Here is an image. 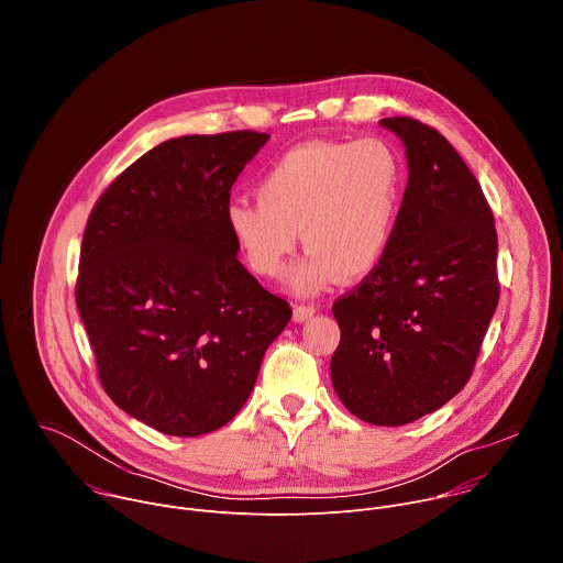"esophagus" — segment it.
<instances>
[{
  "label": "esophagus",
  "mask_w": 563,
  "mask_h": 563,
  "mask_svg": "<svg viewBox=\"0 0 563 563\" xmlns=\"http://www.w3.org/2000/svg\"><path fill=\"white\" fill-rule=\"evenodd\" d=\"M316 313V307L313 305H305V302H300V305H296L294 307V320H298V323H302V320H307V318H311Z\"/></svg>",
  "instance_id": "esophagus-1"
}]
</instances>
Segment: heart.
<instances>
[{
	"mask_svg": "<svg viewBox=\"0 0 563 563\" xmlns=\"http://www.w3.org/2000/svg\"><path fill=\"white\" fill-rule=\"evenodd\" d=\"M256 196L227 205L231 238L256 276L278 278L300 231L309 254L291 267L289 285L311 296L336 278L361 280L383 263L404 209L406 169L378 137L316 140L278 155Z\"/></svg>",
	"mask_w": 563,
	"mask_h": 563,
	"instance_id": "obj_1",
	"label": "heart"
}]
</instances>
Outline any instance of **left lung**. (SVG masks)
<instances>
[{
    "label": "left lung",
    "instance_id": "obj_1",
    "mask_svg": "<svg viewBox=\"0 0 563 563\" xmlns=\"http://www.w3.org/2000/svg\"><path fill=\"white\" fill-rule=\"evenodd\" d=\"M410 178L383 263L332 305V385L374 426H406L463 389L499 302L497 229L456 148L415 118H383Z\"/></svg>",
    "mask_w": 563,
    "mask_h": 563
}]
</instances>
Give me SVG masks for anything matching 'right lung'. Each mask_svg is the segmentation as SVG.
I'll return each instance as SVG.
<instances>
[{"label": "right lung", "mask_w": 563, "mask_h": 563, "mask_svg": "<svg viewBox=\"0 0 563 563\" xmlns=\"http://www.w3.org/2000/svg\"><path fill=\"white\" fill-rule=\"evenodd\" d=\"M258 131L157 144L98 198L75 302L113 404L172 437H200L245 406L291 307L235 258L224 209Z\"/></svg>", "instance_id": "right-lung-1"}]
</instances>
